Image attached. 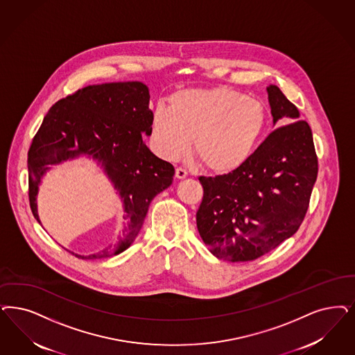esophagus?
<instances>
[{"label": "esophagus", "mask_w": 355, "mask_h": 355, "mask_svg": "<svg viewBox=\"0 0 355 355\" xmlns=\"http://www.w3.org/2000/svg\"><path fill=\"white\" fill-rule=\"evenodd\" d=\"M175 177L178 178V180H184L187 177V171L182 169V168H177L175 169Z\"/></svg>", "instance_id": "34e87169"}]
</instances>
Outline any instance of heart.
Wrapping results in <instances>:
<instances>
[{
  "label": "heart",
  "instance_id": "1",
  "mask_svg": "<svg viewBox=\"0 0 355 355\" xmlns=\"http://www.w3.org/2000/svg\"><path fill=\"white\" fill-rule=\"evenodd\" d=\"M262 102L231 87H193L173 93L168 107L150 115V143L159 157L174 161L191 144L207 171L227 174L243 166L265 131Z\"/></svg>",
  "mask_w": 355,
  "mask_h": 355
}]
</instances>
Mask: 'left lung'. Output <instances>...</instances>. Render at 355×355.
Listing matches in <instances>:
<instances>
[{"instance_id":"8db88e82","label":"left lung","mask_w":355,"mask_h":355,"mask_svg":"<svg viewBox=\"0 0 355 355\" xmlns=\"http://www.w3.org/2000/svg\"><path fill=\"white\" fill-rule=\"evenodd\" d=\"M274 130L243 166L199 177L203 199L196 227L219 259L245 262L275 249L306 216L318 178L312 131L278 86L266 87Z\"/></svg>"}]
</instances>
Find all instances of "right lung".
Instances as JSON below:
<instances>
[{
  "instance_id": "obj_1",
  "label": "right lung",
  "mask_w": 355,
  "mask_h": 355,
  "mask_svg": "<svg viewBox=\"0 0 355 355\" xmlns=\"http://www.w3.org/2000/svg\"><path fill=\"white\" fill-rule=\"evenodd\" d=\"M149 89L140 81L83 87L56 102L39 128L28 150V198L39 223L37 194L52 169L72 159L97 161L122 202L123 228L118 240L93 254L96 259L121 254L140 232L153 198L173 182V165L147 147L150 136Z\"/></svg>"
}]
</instances>
